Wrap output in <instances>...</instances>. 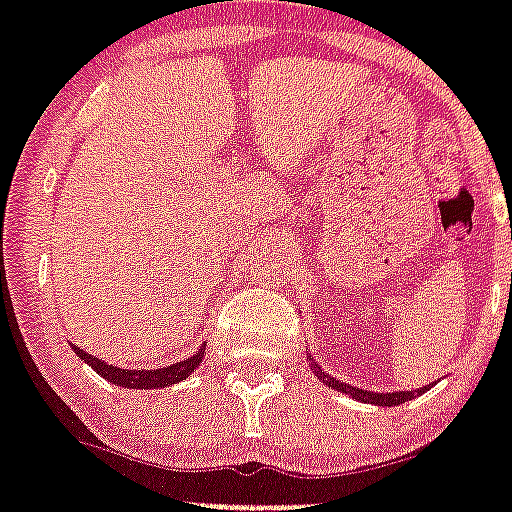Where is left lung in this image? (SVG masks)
I'll list each match as a JSON object with an SVG mask.
<instances>
[{
    "label": "left lung",
    "mask_w": 512,
    "mask_h": 512,
    "mask_svg": "<svg viewBox=\"0 0 512 512\" xmlns=\"http://www.w3.org/2000/svg\"><path fill=\"white\" fill-rule=\"evenodd\" d=\"M313 368V373L318 378H321L323 384L331 386V389H336V392H344L350 394V397H355V400L360 402H371V405H384V407H394V405H402V402L413 400L415 392H365V389H355V386L350 384H342V381H336V378H331L328 373H323L318 365H310Z\"/></svg>",
    "instance_id": "left-lung-1"
}]
</instances>
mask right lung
<instances>
[{
    "label": "right lung",
    "instance_id": "right-lung-1",
    "mask_svg": "<svg viewBox=\"0 0 512 512\" xmlns=\"http://www.w3.org/2000/svg\"><path fill=\"white\" fill-rule=\"evenodd\" d=\"M76 355L81 357V360H86V363H89L99 376L107 378L110 384L126 386V389H165V386L178 384V381H184V378H189L191 373L197 371V365L202 363V357H205V350H199L197 355L186 357L181 363L157 368V371H126V368H118V365H107L105 360H99V357L83 352L81 347H76Z\"/></svg>",
    "mask_w": 512,
    "mask_h": 512
}]
</instances>
